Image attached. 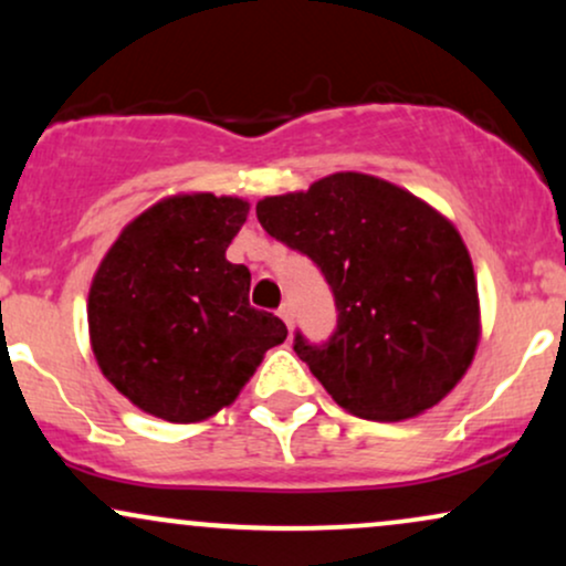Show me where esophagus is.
Returning a JSON list of instances; mask_svg holds the SVG:
<instances>
[{
    "mask_svg": "<svg viewBox=\"0 0 566 566\" xmlns=\"http://www.w3.org/2000/svg\"><path fill=\"white\" fill-rule=\"evenodd\" d=\"M279 316H282V322L292 329V305L290 303H284L282 308H279Z\"/></svg>",
    "mask_w": 566,
    "mask_h": 566,
    "instance_id": "obj_1",
    "label": "esophagus"
}]
</instances>
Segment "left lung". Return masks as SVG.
<instances>
[{
    "label": "left lung",
    "instance_id": "obj_1",
    "mask_svg": "<svg viewBox=\"0 0 566 566\" xmlns=\"http://www.w3.org/2000/svg\"><path fill=\"white\" fill-rule=\"evenodd\" d=\"M255 212L333 287L335 335L327 346L297 335L295 354L346 412L396 423L463 380L482 305L469 247L437 207L375 175L335 172Z\"/></svg>",
    "mask_w": 566,
    "mask_h": 566
}]
</instances>
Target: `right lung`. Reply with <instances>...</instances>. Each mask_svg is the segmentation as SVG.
<instances>
[{
    "label": "right lung",
    "mask_w": 566,
    "mask_h": 566,
    "mask_svg": "<svg viewBox=\"0 0 566 566\" xmlns=\"http://www.w3.org/2000/svg\"><path fill=\"white\" fill-rule=\"evenodd\" d=\"M250 201L172 193L133 218L97 265L90 346L103 378L146 415L201 423L233 405L287 327L250 305V269L226 261Z\"/></svg>",
    "instance_id": "right-lung-1"
}]
</instances>
